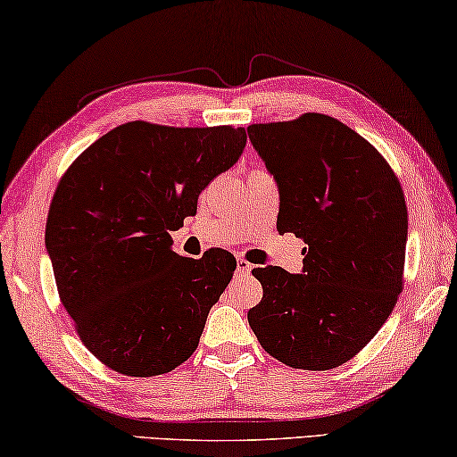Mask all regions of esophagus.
I'll return each instance as SVG.
<instances>
[{
  "instance_id": "1",
  "label": "esophagus",
  "mask_w": 457,
  "mask_h": 457,
  "mask_svg": "<svg viewBox=\"0 0 457 457\" xmlns=\"http://www.w3.org/2000/svg\"><path fill=\"white\" fill-rule=\"evenodd\" d=\"M252 270V264L248 262V260H244V258H237V262H236V272L237 274H248Z\"/></svg>"
}]
</instances>
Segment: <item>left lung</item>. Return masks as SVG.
Wrapping results in <instances>:
<instances>
[{"label":"left lung","mask_w":457,"mask_h":457,"mask_svg":"<svg viewBox=\"0 0 457 457\" xmlns=\"http://www.w3.org/2000/svg\"><path fill=\"white\" fill-rule=\"evenodd\" d=\"M280 191L277 228L303 237V274L258 266L248 311L260 345L282 364L331 370L378 333L404 285L407 203L386 158L323 113L248 126Z\"/></svg>","instance_id":"8db88e82"}]
</instances>
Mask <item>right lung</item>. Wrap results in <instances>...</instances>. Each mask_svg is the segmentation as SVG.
<instances>
[{
	"label": "right lung",
	"mask_w": 457,
	"mask_h": 457,
	"mask_svg": "<svg viewBox=\"0 0 457 457\" xmlns=\"http://www.w3.org/2000/svg\"><path fill=\"white\" fill-rule=\"evenodd\" d=\"M245 129L128 121L101 136L61 177L46 250L61 303L101 364L148 378L197 350L209 309L236 270L228 250L185 258L170 231L201 191L234 166Z\"/></svg>",
	"instance_id": "1"
}]
</instances>
